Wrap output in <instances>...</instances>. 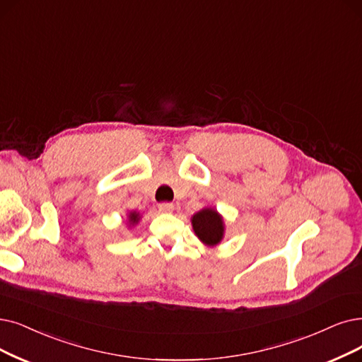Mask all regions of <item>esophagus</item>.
Listing matches in <instances>:
<instances>
[{
	"label": "esophagus",
	"mask_w": 362,
	"mask_h": 362,
	"mask_svg": "<svg viewBox=\"0 0 362 362\" xmlns=\"http://www.w3.org/2000/svg\"><path fill=\"white\" fill-rule=\"evenodd\" d=\"M173 204H160L158 205V211H160L162 214H170V212H173Z\"/></svg>",
	"instance_id": "esophagus-1"
}]
</instances>
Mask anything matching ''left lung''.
Here are the masks:
<instances>
[{
	"label": "left lung",
	"instance_id": "1",
	"mask_svg": "<svg viewBox=\"0 0 362 362\" xmlns=\"http://www.w3.org/2000/svg\"><path fill=\"white\" fill-rule=\"evenodd\" d=\"M192 226L199 240L209 248L221 243L226 231L223 215L214 208H204L192 216Z\"/></svg>",
	"mask_w": 362,
	"mask_h": 362
}]
</instances>
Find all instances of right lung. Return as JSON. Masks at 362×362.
Here are the masks:
<instances>
[{
    "label": "right lung",
    "instance_id": "add662e5",
    "mask_svg": "<svg viewBox=\"0 0 362 362\" xmlns=\"http://www.w3.org/2000/svg\"><path fill=\"white\" fill-rule=\"evenodd\" d=\"M139 220H141V214H139V212H136V211H129V212H127L126 224H127L129 228L135 227V226L139 223Z\"/></svg>",
    "mask_w": 362,
    "mask_h": 362
}]
</instances>
